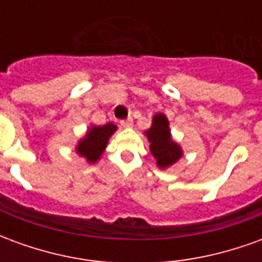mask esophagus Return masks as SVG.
I'll use <instances>...</instances> for the list:
<instances>
[{
  "label": "esophagus",
  "mask_w": 262,
  "mask_h": 262,
  "mask_svg": "<svg viewBox=\"0 0 262 262\" xmlns=\"http://www.w3.org/2000/svg\"><path fill=\"white\" fill-rule=\"evenodd\" d=\"M120 125L123 126V127H132V126H133V120H132V118L120 120Z\"/></svg>",
  "instance_id": "34e87169"
}]
</instances>
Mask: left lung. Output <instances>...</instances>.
<instances>
[{"mask_svg":"<svg viewBox=\"0 0 262 262\" xmlns=\"http://www.w3.org/2000/svg\"><path fill=\"white\" fill-rule=\"evenodd\" d=\"M150 143V153L153 154L160 168H168L182 157V148L171 137L170 123L164 114L153 116L151 127L146 130Z\"/></svg>","mask_w":262,"mask_h":262,"instance_id":"8db88e82","label":"left lung"}]
</instances>
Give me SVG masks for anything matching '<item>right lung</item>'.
Here are the masks:
<instances>
[{
  "label": "right lung",
  "mask_w": 262,
  "mask_h": 262,
  "mask_svg": "<svg viewBox=\"0 0 262 262\" xmlns=\"http://www.w3.org/2000/svg\"><path fill=\"white\" fill-rule=\"evenodd\" d=\"M116 125L114 123H106L103 126H91L88 127L85 136L81 139L77 144V153L81 157L88 161V163H97L101 159V156L106 148V144L109 142V137L116 132Z\"/></svg>",
  "instance_id": "1"
}]
</instances>
